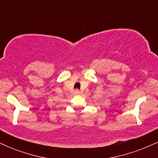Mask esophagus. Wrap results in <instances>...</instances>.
I'll return each instance as SVG.
<instances>
[{
	"label": "esophagus",
	"instance_id": "1",
	"mask_svg": "<svg viewBox=\"0 0 158 158\" xmlns=\"http://www.w3.org/2000/svg\"><path fill=\"white\" fill-rule=\"evenodd\" d=\"M74 94H80V90H79V89H76L75 90H74Z\"/></svg>",
	"mask_w": 158,
	"mask_h": 158
}]
</instances>
